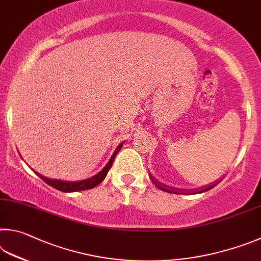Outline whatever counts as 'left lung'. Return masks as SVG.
<instances>
[{"instance_id":"8db88e82","label":"left lung","mask_w":261,"mask_h":261,"mask_svg":"<svg viewBox=\"0 0 261 261\" xmlns=\"http://www.w3.org/2000/svg\"><path fill=\"white\" fill-rule=\"evenodd\" d=\"M150 175V174H149ZM150 179H151V181L153 182V185H156L157 187H158V188L159 189H162V190H164V191H167V193H173V194H180V191H179V189H168L167 188V187H166V188H165V186H163L162 184H161V182H158L156 179H154V177H152V175H150ZM211 188H213V186L211 187V186H210V187H207V188H205V189H203V190H200V191H206V190H210V189H211ZM198 193H199V191H198Z\"/></svg>"}]
</instances>
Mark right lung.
Wrapping results in <instances>:
<instances>
[{
	"instance_id": "1",
	"label": "right lung",
	"mask_w": 261,
	"mask_h": 261,
	"mask_svg": "<svg viewBox=\"0 0 261 261\" xmlns=\"http://www.w3.org/2000/svg\"><path fill=\"white\" fill-rule=\"evenodd\" d=\"M122 147V143H120L118 145V148L116 149V151L112 154L111 159H110L109 163L107 164V166H105L102 171H100L98 174H96L95 176L90 177V179H87L84 181H76V182H66V181H62V180H53V179H48V177L42 176L39 173H36L41 179H42L45 184H48L49 186L54 187L55 189L57 190H61V191H65V193H71V191H81V190H87V189H91L94 188V187L98 186L100 182H102L105 176H107L108 172L110 168H111L112 164L114 162V158H116L117 153L119 152V150L121 149Z\"/></svg>"
}]
</instances>
